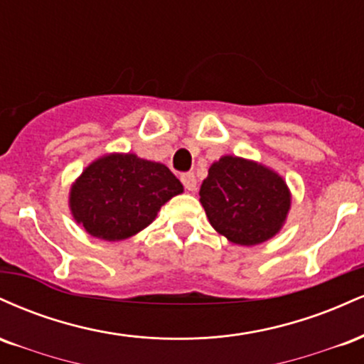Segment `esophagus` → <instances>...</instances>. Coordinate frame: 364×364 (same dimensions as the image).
<instances>
[{
    "label": "esophagus",
    "instance_id": "esophagus-1",
    "mask_svg": "<svg viewBox=\"0 0 364 364\" xmlns=\"http://www.w3.org/2000/svg\"><path fill=\"white\" fill-rule=\"evenodd\" d=\"M181 181H183V185H185V188H186L188 191H195L196 190V178H195L193 173L183 174Z\"/></svg>",
    "mask_w": 364,
    "mask_h": 364
}]
</instances>
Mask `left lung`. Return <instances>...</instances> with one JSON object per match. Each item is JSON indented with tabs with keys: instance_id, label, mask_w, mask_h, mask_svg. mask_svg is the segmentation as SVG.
Listing matches in <instances>:
<instances>
[{
	"instance_id": "8db88e82",
	"label": "left lung",
	"mask_w": 364,
	"mask_h": 364,
	"mask_svg": "<svg viewBox=\"0 0 364 364\" xmlns=\"http://www.w3.org/2000/svg\"><path fill=\"white\" fill-rule=\"evenodd\" d=\"M286 179L252 159L223 156L200 186L208 223L228 241L255 246L272 240L291 210Z\"/></svg>"
}]
</instances>
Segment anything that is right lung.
Segmentation results:
<instances>
[{
  "label": "right lung",
  "mask_w": 364,
  "mask_h": 364,
  "mask_svg": "<svg viewBox=\"0 0 364 364\" xmlns=\"http://www.w3.org/2000/svg\"><path fill=\"white\" fill-rule=\"evenodd\" d=\"M179 193L181 181L164 164L111 152L92 161L72 183L68 207L90 236L123 241L152 224L161 207Z\"/></svg>",
  "instance_id": "right-lung-1"
}]
</instances>
